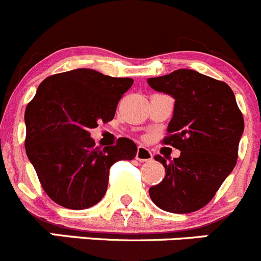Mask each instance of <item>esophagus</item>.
I'll return each instance as SVG.
<instances>
[{
	"instance_id": "1",
	"label": "esophagus",
	"mask_w": 261,
	"mask_h": 261,
	"mask_svg": "<svg viewBox=\"0 0 261 261\" xmlns=\"http://www.w3.org/2000/svg\"><path fill=\"white\" fill-rule=\"evenodd\" d=\"M152 152H151L148 148L143 147V146H140V147H138L137 155H136V159H137L138 161H150L152 160Z\"/></svg>"
}]
</instances>
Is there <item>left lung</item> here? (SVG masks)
<instances>
[{"label":"left lung","instance_id":"left-lung-1","mask_svg":"<svg viewBox=\"0 0 261 261\" xmlns=\"http://www.w3.org/2000/svg\"><path fill=\"white\" fill-rule=\"evenodd\" d=\"M148 86L174 98L173 118L164 143L180 151L166 163L165 178L148 190L161 210L187 214L214 197L237 163L244 116L230 87L192 69H178L147 79Z\"/></svg>","mask_w":261,"mask_h":261}]
</instances>
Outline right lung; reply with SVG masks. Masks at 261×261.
<instances>
[{
    "instance_id": "obj_1",
    "label": "right lung",
    "mask_w": 261,
    "mask_h": 261,
    "mask_svg": "<svg viewBox=\"0 0 261 261\" xmlns=\"http://www.w3.org/2000/svg\"><path fill=\"white\" fill-rule=\"evenodd\" d=\"M132 78H113L93 69L48 76L25 109V151L48 197L64 207L88 209L105 196L115 161L132 160L137 146L119 138L95 147L92 128L110 121Z\"/></svg>"
}]
</instances>
